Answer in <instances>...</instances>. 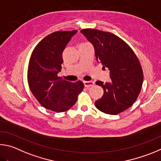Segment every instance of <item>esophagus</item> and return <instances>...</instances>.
Masks as SVG:
<instances>
[{
    "label": "esophagus",
    "mask_w": 161,
    "mask_h": 161,
    "mask_svg": "<svg viewBox=\"0 0 161 161\" xmlns=\"http://www.w3.org/2000/svg\"><path fill=\"white\" fill-rule=\"evenodd\" d=\"M84 83V86H85V87H91V86H92L95 84L94 81L92 80H90V81H84L83 82Z\"/></svg>",
    "instance_id": "34e87169"
}]
</instances>
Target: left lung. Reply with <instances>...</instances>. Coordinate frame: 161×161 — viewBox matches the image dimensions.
I'll list each match as a JSON object with an SVG mask.
<instances>
[{
  "instance_id": "obj_1",
  "label": "left lung",
  "mask_w": 161,
  "mask_h": 161,
  "mask_svg": "<svg viewBox=\"0 0 161 161\" xmlns=\"http://www.w3.org/2000/svg\"><path fill=\"white\" fill-rule=\"evenodd\" d=\"M80 32L93 45L98 63L108 68L110 80H98L104 93L95 102L104 113L117 114L133 105L142 89L143 75L140 62L131 47L114 34L94 29H83Z\"/></svg>"
}]
</instances>
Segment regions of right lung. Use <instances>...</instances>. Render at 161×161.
Listing matches in <instances>:
<instances>
[{"instance_id":"1","label":"right lung","mask_w":161,"mask_h":161,"mask_svg":"<svg viewBox=\"0 0 161 161\" xmlns=\"http://www.w3.org/2000/svg\"><path fill=\"white\" fill-rule=\"evenodd\" d=\"M77 30L50 34L36 45L30 56L27 81L31 92L46 109L62 112L74 105L84 88L82 81L72 83L58 77L62 53Z\"/></svg>"}]
</instances>
